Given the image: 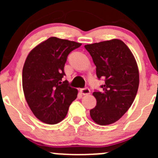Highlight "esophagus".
Masks as SVG:
<instances>
[{
	"label": "esophagus",
	"instance_id": "obj_1",
	"mask_svg": "<svg viewBox=\"0 0 158 158\" xmlns=\"http://www.w3.org/2000/svg\"><path fill=\"white\" fill-rule=\"evenodd\" d=\"M80 92L82 95H89L90 94V89L88 87H85V88L80 89Z\"/></svg>",
	"mask_w": 158,
	"mask_h": 158
}]
</instances>
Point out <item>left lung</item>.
Segmentation results:
<instances>
[{"label": "left lung", "mask_w": 158, "mask_h": 158, "mask_svg": "<svg viewBox=\"0 0 158 158\" xmlns=\"http://www.w3.org/2000/svg\"><path fill=\"white\" fill-rule=\"evenodd\" d=\"M96 66L101 91L95 90L96 106L90 110L95 123L107 125L117 122L129 109L139 85V73L133 54L118 39L85 46Z\"/></svg>", "instance_id": "1"}]
</instances>
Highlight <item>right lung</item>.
Masks as SVG:
<instances>
[{"label":"right lung","instance_id":"obj_1","mask_svg":"<svg viewBox=\"0 0 158 158\" xmlns=\"http://www.w3.org/2000/svg\"><path fill=\"white\" fill-rule=\"evenodd\" d=\"M82 45L68 40L49 37L28 54L22 73L23 93L39 120L54 125L65 118L78 90L63 82L68 55Z\"/></svg>","mask_w":158,"mask_h":158}]
</instances>
